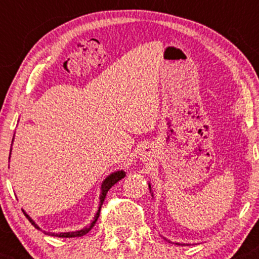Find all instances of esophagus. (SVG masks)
<instances>
[{
    "label": "esophagus",
    "mask_w": 259,
    "mask_h": 259,
    "mask_svg": "<svg viewBox=\"0 0 259 259\" xmlns=\"http://www.w3.org/2000/svg\"><path fill=\"white\" fill-rule=\"evenodd\" d=\"M139 155H140V159H143V160H146V159L149 158V155H150V151H149L148 149H143L142 153H140Z\"/></svg>",
    "instance_id": "esophagus-1"
}]
</instances>
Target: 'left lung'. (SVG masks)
Returning a JSON list of instances; mask_svg holds the SVG:
<instances>
[{"label":"left lung","mask_w":259,"mask_h":259,"mask_svg":"<svg viewBox=\"0 0 259 259\" xmlns=\"http://www.w3.org/2000/svg\"><path fill=\"white\" fill-rule=\"evenodd\" d=\"M149 190H150V192H151V197H154V194H153V190H151V185H150V183H149ZM163 238H164V237H163ZM164 239H165V241H168V239H166V238H164ZM168 242L170 243V241H168ZM176 244H177V245H185L184 243H178V242H177ZM187 245H189V244H187Z\"/></svg>","instance_id":"8db88e82"}]
</instances>
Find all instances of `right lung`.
<instances>
[{
  "label": "right lung",
  "mask_w": 259,
  "mask_h": 259,
  "mask_svg": "<svg viewBox=\"0 0 259 259\" xmlns=\"http://www.w3.org/2000/svg\"><path fill=\"white\" fill-rule=\"evenodd\" d=\"M14 139H15V138H14ZM14 139H12V143H14ZM11 151H12V148H11V150H10V158H11ZM125 176H126V173H125L124 170H116V171H114V173L109 174V176L103 180V183H101V187H100V195H99V199H100V202H99L98 211H96V213H95V215H94L93 221L90 222V224H89V226L83 227V228L79 229V231L61 232V233H52V232H45V231H44V233L49 234V236L59 237V238H74V237L85 236V234L89 233V232L91 231V228H93V227L95 226L96 221H98V218H99V214H100V208H101V205H103V202H104V199H105L106 193H108V190L110 189L111 187H113L115 183H117V182H119V180H121L122 178H124ZM22 211H23V214H25V215H26V218H27L28 221H30V223L32 224V226L35 227L36 229H38V231H42V229H41L40 227H38L37 224H36V222L33 221V219L31 218V217L28 215V214L26 213L25 210L22 209Z\"/></svg>",
  "instance_id": "add662e5"
}]
</instances>
